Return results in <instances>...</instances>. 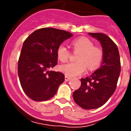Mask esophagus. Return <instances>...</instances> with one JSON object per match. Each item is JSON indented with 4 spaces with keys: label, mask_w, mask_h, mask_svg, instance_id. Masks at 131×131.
<instances>
[{
    "label": "esophagus",
    "mask_w": 131,
    "mask_h": 131,
    "mask_svg": "<svg viewBox=\"0 0 131 131\" xmlns=\"http://www.w3.org/2000/svg\"><path fill=\"white\" fill-rule=\"evenodd\" d=\"M70 80H71V78L69 77H68V76H66V77H65V81H69Z\"/></svg>",
    "instance_id": "34e87169"
}]
</instances>
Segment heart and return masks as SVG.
<instances>
[{"label":"heart","mask_w":131,"mask_h":131,"mask_svg":"<svg viewBox=\"0 0 131 131\" xmlns=\"http://www.w3.org/2000/svg\"><path fill=\"white\" fill-rule=\"evenodd\" d=\"M74 52H79L77 56V62L62 65L60 70L66 76L73 77L85 72L86 66L89 69H96L101 63L103 58L102 50L99 47H94V43L90 39L85 37L78 38L72 41ZM70 52L63 45H60L57 49L58 58L62 62H67Z\"/></svg>","instance_id":"heart-1"}]
</instances>
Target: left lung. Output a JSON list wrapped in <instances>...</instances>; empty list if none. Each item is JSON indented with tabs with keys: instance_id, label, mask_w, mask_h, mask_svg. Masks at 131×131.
<instances>
[{
	"instance_id": "8db88e82",
	"label": "left lung",
	"mask_w": 131,
	"mask_h": 131,
	"mask_svg": "<svg viewBox=\"0 0 131 131\" xmlns=\"http://www.w3.org/2000/svg\"><path fill=\"white\" fill-rule=\"evenodd\" d=\"M101 44V66L92 75L81 79V86L73 94L74 101L85 110L101 107L113 95L121 72L120 56L117 45L106 35L89 33Z\"/></svg>"
}]
</instances>
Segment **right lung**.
Returning a JSON list of instances; mask_svg holds the SVG:
<instances>
[{
    "mask_svg": "<svg viewBox=\"0 0 131 131\" xmlns=\"http://www.w3.org/2000/svg\"><path fill=\"white\" fill-rule=\"evenodd\" d=\"M73 34L63 30L45 27L36 30L25 39L18 60L21 86L35 101L49 100L64 81L62 73L50 71L57 64L58 47Z\"/></svg>",
    "mask_w": 131,
    "mask_h": 131,
    "instance_id": "1",
    "label": "right lung"
}]
</instances>
